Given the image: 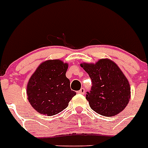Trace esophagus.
Masks as SVG:
<instances>
[{"instance_id":"obj_1","label":"esophagus","mask_w":148,"mask_h":148,"mask_svg":"<svg viewBox=\"0 0 148 148\" xmlns=\"http://www.w3.org/2000/svg\"><path fill=\"white\" fill-rule=\"evenodd\" d=\"M77 93H81V94H85V93H86V89L85 88H82L79 91H77Z\"/></svg>"}]
</instances>
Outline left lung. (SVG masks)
Returning <instances> with one entry per match:
<instances>
[{
    "label": "left lung",
    "instance_id": "1",
    "mask_svg": "<svg viewBox=\"0 0 148 148\" xmlns=\"http://www.w3.org/2000/svg\"><path fill=\"white\" fill-rule=\"evenodd\" d=\"M89 74L92 87L86 98L97 113L112 116L123 111L130 99L128 81L117 65L109 59H101L95 64L82 63Z\"/></svg>",
    "mask_w": 148,
    "mask_h": 148
}]
</instances>
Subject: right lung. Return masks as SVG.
<instances>
[{
	"label": "right lung",
	"instance_id": "obj_1",
	"mask_svg": "<svg viewBox=\"0 0 148 148\" xmlns=\"http://www.w3.org/2000/svg\"><path fill=\"white\" fill-rule=\"evenodd\" d=\"M68 64L61 60H47L39 65L27 83L28 101L39 113L58 114L68 106L76 93L66 77Z\"/></svg>",
	"mask_w": 148,
	"mask_h": 148
}]
</instances>
